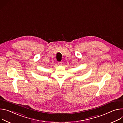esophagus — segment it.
Returning <instances> with one entry per match:
<instances>
[{
	"label": "esophagus",
	"mask_w": 123,
	"mask_h": 123,
	"mask_svg": "<svg viewBox=\"0 0 123 123\" xmlns=\"http://www.w3.org/2000/svg\"><path fill=\"white\" fill-rule=\"evenodd\" d=\"M58 64L59 65H61L62 64V62H58Z\"/></svg>",
	"instance_id": "esophagus-1"
}]
</instances>
